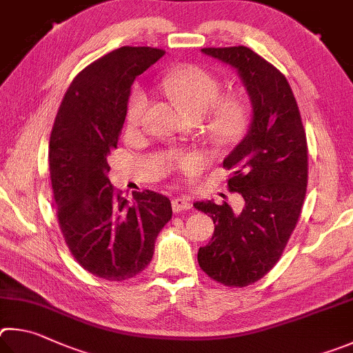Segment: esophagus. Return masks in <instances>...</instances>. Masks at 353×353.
<instances>
[{
  "instance_id": "esophagus-1",
  "label": "esophagus",
  "mask_w": 353,
  "mask_h": 353,
  "mask_svg": "<svg viewBox=\"0 0 353 353\" xmlns=\"http://www.w3.org/2000/svg\"><path fill=\"white\" fill-rule=\"evenodd\" d=\"M172 209H173V212H175V214L189 211V209H190V201H189L188 196L180 195V196H176V199H173L172 200Z\"/></svg>"
}]
</instances>
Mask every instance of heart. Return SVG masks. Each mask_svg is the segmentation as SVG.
Here are the masks:
<instances>
[{
  "mask_svg": "<svg viewBox=\"0 0 353 353\" xmlns=\"http://www.w3.org/2000/svg\"><path fill=\"white\" fill-rule=\"evenodd\" d=\"M159 88L190 117H200L201 132L209 144L219 150H230L245 139L251 113L246 97L240 92H223L221 80L206 68L181 63L167 68L159 77ZM148 107L145 91L136 88L128 97L125 121L138 128ZM206 163L199 152H183L170 157L167 167L173 172H195Z\"/></svg>",
  "mask_w": 353,
  "mask_h": 353,
  "instance_id": "obj_1",
  "label": "heart"
}]
</instances>
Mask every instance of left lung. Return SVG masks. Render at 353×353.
Returning a JSON list of instances; mask_svg holds the SVG:
<instances>
[{
    "label": "left lung",
    "mask_w": 353,
    "mask_h": 353,
    "mask_svg": "<svg viewBox=\"0 0 353 353\" xmlns=\"http://www.w3.org/2000/svg\"><path fill=\"white\" fill-rule=\"evenodd\" d=\"M239 71L252 102L246 138L223 161L228 190L243 196L234 214L226 201L195 203L214 220V236L199 251V265L225 287L257 282L279 262L298 225L308 180L305 128L283 74L246 46L203 48Z\"/></svg>",
    "instance_id": "obj_1"
}]
</instances>
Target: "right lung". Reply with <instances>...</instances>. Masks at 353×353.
Instances as JSON below:
<instances>
[{"label": "right lung", "mask_w": 353, "mask_h": 353, "mask_svg": "<svg viewBox=\"0 0 353 353\" xmlns=\"http://www.w3.org/2000/svg\"><path fill=\"white\" fill-rule=\"evenodd\" d=\"M165 52L122 46L80 71L65 92L49 139V175L57 221L80 267L105 281H127L150 263L172 219L167 196L133 192V205L110 184L107 157L117 147L134 79Z\"/></svg>", "instance_id": "right-lung-1"}]
</instances>
